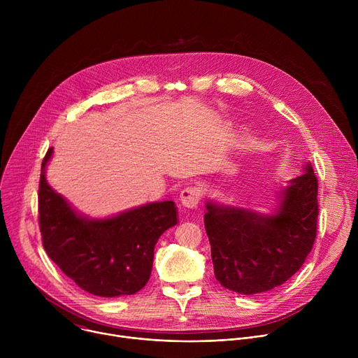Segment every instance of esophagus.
<instances>
[{
	"instance_id": "obj_1",
	"label": "esophagus",
	"mask_w": 358,
	"mask_h": 358,
	"mask_svg": "<svg viewBox=\"0 0 358 358\" xmlns=\"http://www.w3.org/2000/svg\"><path fill=\"white\" fill-rule=\"evenodd\" d=\"M180 199H181V203H182L185 208L194 210V208L198 207V203H199L201 191L196 187H187V188H184L181 191Z\"/></svg>"
}]
</instances>
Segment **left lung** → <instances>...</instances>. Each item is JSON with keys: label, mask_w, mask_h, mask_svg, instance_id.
<instances>
[{"label": "left lung", "mask_w": 358, "mask_h": 358, "mask_svg": "<svg viewBox=\"0 0 358 358\" xmlns=\"http://www.w3.org/2000/svg\"><path fill=\"white\" fill-rule=\"evenodd\" d=\"M203 224L217 280L241 294L272 290L310 253L317 229V178L310 163L278 194L273 213L206 203Z\"/></svg>", "instance_id": "obj_1"}]
</instances>
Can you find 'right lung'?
Masks as SVG:
<instances>
[{"instance_id":"1","label":"right lung","mask_w":358,"mask_h":358,"mask_svg":"<svg viewBox=\"0 0 358 358\" xmlns=\"http://www.w3.org/2000/svg\"><path fill=\"white\" fill-rule=\"evenodd\" d=\"M42 162L38 211L42 245L80 289L100 297L134 294L150 279L159 238L177 224L174 201L150 202L109 218H89L50 187Z\"/></svg>"}]
</instances>
